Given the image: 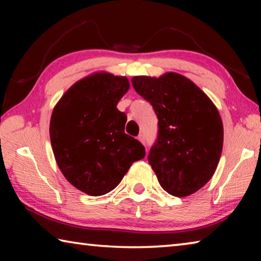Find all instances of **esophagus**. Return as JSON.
Here are the masks:
<instances>
[{
  "instance_id": "obj_1",
  "label": "esophagus",
  "mask_w": 261,
  "mask_h": 261,
  "mask_svg": "<svg viewBox=\"0 0 261 261\" xmlns=\"http://www.w3.org/2000/svg\"><path fill=\"white\" fill-rule=\"evenodd\" d=\"M138 140L140 141L141 144H145V136H144L143 134H140V135L138 136Z\"/></svg>"
}]
</instances>
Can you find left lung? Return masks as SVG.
<instances>
[{"label": "left lung", "instance_id": "obj_1", "mask_svg": "<svg viewBox=\"0 0 261 261\" xmlns=\"http://www.w3.org/2000/svg\"><path fill=\"white\" fill-rule=\"evenodd\" d=\"M131 83L159 118L158 139L148 154L159 183L175 197L197 192L214 175L222 153L223 124L218 108L179 73L136 76Z\"/></svg>", "mask_w": 261, "mask_h": 261}]
</instances>
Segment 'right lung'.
I'll list each match as a JSON object with an SVG mask.
<instances>
[{
	"label": "right lung",
	"mask_w": 261,
	"mask_h": 261,
	"mask_svg": "<svg viewBox=\"0 0 261 261\" xmlns=\"http://www.w3.org/2000/svg\"><path fill=\"white\" fill-rule=\"evenodd\" d=\"M130 88L126 77L100 71L81 79L53 109L49 136L57 166L70 184L90 196L117 187L145 147L126 135L116 108Z\"/></svg>",
	"instance_id": "obj_1"
}]
</instances>
